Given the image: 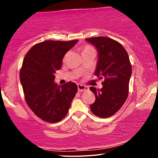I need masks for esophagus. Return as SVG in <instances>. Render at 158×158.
Listing matches in <instances>:
<instances>
[{"label":"esophagus","mask_w":158,"mask_h":158,"mask_svg":"<svg viewBox=\"0 0 158 158\" xmlns=\"http://www.w3.org/2000/svg\"><path fill=\"white\" fill-rule=\"evenodd\" d=\"M77 89H78L79 92H83L88 90L89 88H88V86L81 85V84H77Z\"/></svg>","instance_id":"esophagus-1"}]
</instances>
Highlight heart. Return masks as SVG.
<instances>
[{
	"label": "heart",
	"mask_w": 158,
	"mask_h": 158,
	"mask_svg": "<svg viewBox=\"0 0 158 158\" xmlns=\"http://www.w3.org/2000/svg\"><path fill=\"white\" fill-rule=\"evenodd\" d=\"M89 52H96L94 48L92 46H90V45H85V46L82 47V55H84V54L89 53ZM69 54H70V52H67L65 55H64L63 57V61H64V60H66V58L69 55Z\"/></svg>",
	"instance_id": "obj_1"
}]
</instances>
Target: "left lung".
<instances>
[{"instance_id":"left-lung-1","label":"left lung","mask_w":158,"mask_h":158,"mask_svg":"<svg viewBox=\"0 0 158 158\" xmlns=\"http://www.w3.org/2000/svg\"><path fill=\"white\" fill-rule=\"evenodd\" d=\"M95 45L98 61L95 75L102 79L103 88L90 90L96 96L90 105L92 113L100 118H109L119 110L129 94L131 64L126 49L117 41L106 36L86 39Z\"/></svg>"}]
</instances>
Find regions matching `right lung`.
<instances>
[{
    "instance_id": "1",
    "label": "right lung",
    "mask_w": 158,
    "mask_h": 158,
    "mask_svg": "<svg viewBox=\"0 0 158 158\" xmlns=\"http://www.w3.org/2000/svg\"><path fill=\"white\" fill-rule=\"evenodd\" d=\"M77 42L44 41L34 45L23 59L19 75L25 101L34 114L44 122L56 123L65 117L77 91L73 82L62 86L54 82L64 55Z\"/></svg>"
}]
</instances>
